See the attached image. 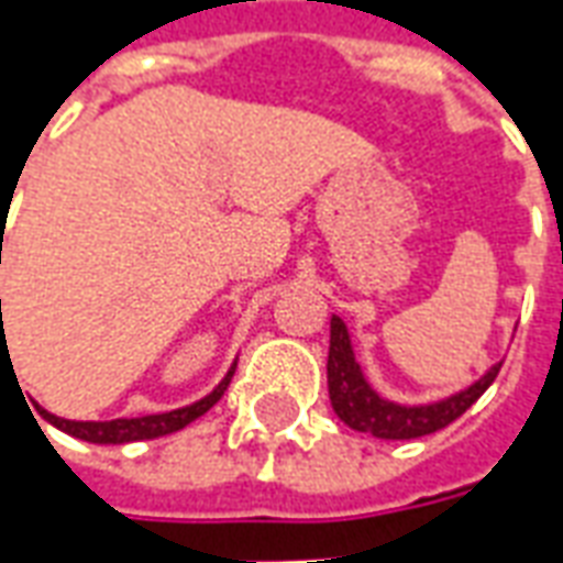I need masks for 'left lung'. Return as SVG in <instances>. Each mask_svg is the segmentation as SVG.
<instances>
[{
    "instance_id": "obj_1",
    "label": "left lung",
    "mask_w": 563,
    "mask_h": 563,
    "mask_svg": "<svg viewBox=\"0 0 563 563\" xmlns=\"http://www.w3.org/2000/svg\"><path fill=\"white\" fill-rule=\"evenodd\" d=\"M500 362L485 371L483 377L464 391H455L443 401L404 407V404L386 401L362 374V365L355 362L350 331L341 317H331V343H329V398L334 413L353 431H365L379 440H413V437L434 434L449 422H455L464 410H471L479 401L492 383H495Z\"/></svg>"
}]
</instances>
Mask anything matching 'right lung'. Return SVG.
Segmentation results:
<instances>
[{
    "instance_id": "add662e5",
    "label": "right lung",
    "mask_w": 563,
    "mask_h": 563,
    "mask_svg": "<svg viewBox=\"0 0 563 563\" xmlns=\"http://www.w3.org/2000/svg\"><path fill=\"white\" fill-rule=\"evenodd\" d=\"M2 305V301H0ZM234 367L222 377V383L217 389L205 395L201 401L189 404V407H180V410H172V413H153V416H139V419H111V422H71V419H59V416L47 413L38 407V413L47 419V422L66 431V434L78 437V440H87V443H132V440H153V437H165L180 431L189 422H196L198 416H205L220 401L222 391L229 389L232 383Z\"/></svg>"
}]
</instances>
